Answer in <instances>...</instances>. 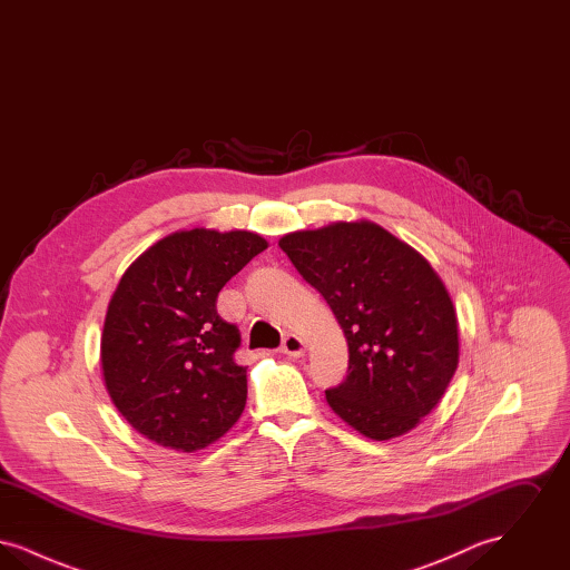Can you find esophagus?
Segmentation results:
<instances>
[{"label":"esophagus","mask_w":570,"mask_h":570,"mask_svg":"<svg viewBox=\"0 0 570 570\" xmlns=\"http://www.w3.org/2000/svg\"><path fill=\"white\" fill-rule=\"evenodd\" d=\"M282 353L291 354V356H301L305 353V342L298 335H286L282 342Z\"/></svg>","instance_id":"34e87169"}]
</instances>
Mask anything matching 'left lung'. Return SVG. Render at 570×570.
Returning <instances> with one entry per match:
<instances>
[{"label":"left lung","instance_id":"left-lung-1","mask_svg":"<svg viewBox=\"0 0 570 570\" xmlns=\"http://www.w3.org/2000/svg\"><path fill=\"white\" fill-rule=\"evenodd\" d=\"M279 247L348 342V376L326 389L328 406L372 440L416 428L460 361L453 301L430 263L370 222L298 230Z\"/></svg>","mask_w":570,"mask_h":570}]
</instances>
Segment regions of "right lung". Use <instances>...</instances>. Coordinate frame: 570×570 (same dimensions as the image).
Returning a JSON list of instances; mask_svg holds the SVG:
<instances>
[{"label": "right lung", "mask_w": 570, "mask_h": 570, "mask_svg": "<svg viewBox=\"0 0 570 570\" xmlns=\"http://www.w3.org/2000/svg\"><path fill=\"white\" fill-rule=\"evenodd\" d=\"M263 249L267 242L247 230L194 228L164 237L124 273L100 358L110 400L138 434L191 453L237 423L247 370L217 293Z\"/></svg>", "instance_id": "1"}]
</instances>
